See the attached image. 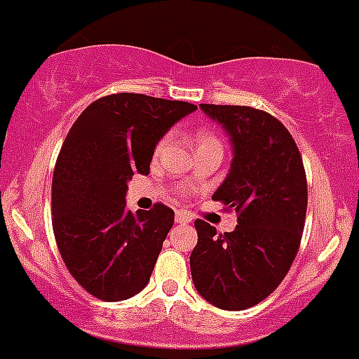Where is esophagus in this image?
<instances>
[{"instance_id": "obj_1", "label": "esophagus", "mask_w": 359, "mask_h": 359, "mask_svg": "<svg viewBox=\"0 0 359 359\" xmlns=\"http://www.w3.org/2000/svg\"><path fill=\"white\" fill-rule=\"evenodd\" d=\"M176 222L177 224H189V222H192V217L187 212H176Z\"/></svg>"}]
</instances>
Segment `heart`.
Masks as SVG:
<instances>
[{
    "label": "heart",
    "instance_id": "b5f03b06",
    "mask_svg": "<svg viewBox=\"0 0 359 359\" xmlns=\"http://www.w3.org/2000/svg\"><path fill=\"white\" fill-rule=\"evenodd\" d=\"M165 142L167 139H162L156 144V153H160V151L163 149ZM196 147L197 151H201V149H208V147H222V146H220V140L217 139L212 131L206 130V128H199V130L196 131Z\"/></svg>",
    "mask_w": 359,
    "mask_h": 359
}]
</instances>
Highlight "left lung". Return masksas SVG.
I'll use <instances>...</instances> for the list:
<instances>
[{"mask_svg": "<svg viewBox=\"0 0 359 359\" xmlns=\"http://www.w3.org/2000/svg\"><path fill=\"white\" fill-rule=\"evenodd\" d=\"M201 110L231 137V169L212 199L235 210L238 224L231 233H217L196 220L192 281L213 306L248 310L279 287L297 256L308 206L306 172L290 131L274 115L235 104L203 103Z\"/></svg>", "mask_w": 359, "mask_h": 359, "instance_id": "1", "label": "left lung"}]
</instances>
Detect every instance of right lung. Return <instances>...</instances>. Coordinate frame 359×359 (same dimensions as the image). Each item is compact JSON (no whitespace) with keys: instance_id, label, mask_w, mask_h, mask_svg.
Instances as JSON below:
<instances>
[{"instance_id":"1","label":"right lung","mask_w":359,"mask_h":359,"mask_svg":"<svg viewBox=\"0 0 359 359\" xmlns=\"http://www.w3.org/2000/svg\"><path fill=\"white\" fill-rule=\"evenodd\" d=\"M196 104L119 92L88 104L69 130L53 172V233L65 267L101 301L147 285L174 212L126 208L128 182L149 174L158 140Z\"/></svg>"}]
</instances>
